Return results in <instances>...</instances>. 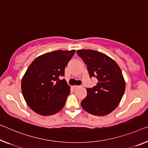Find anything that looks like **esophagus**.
Instances as JSON below:
<instances>
[{"label":"esophagus","instance_id":"esophagus-1","mask_svg":"<svg viewBox=\"0 0 148 148\" xmlns=\"http://www.w3.org/2000/svg\"><path fill=\"white\" fill-rule=\"evenodd\" d=\"M80 87H81V86H76V85L73 86L74 88H80Z\"/></svg>","mask_w":148,"mask_h":148}]
</instances>
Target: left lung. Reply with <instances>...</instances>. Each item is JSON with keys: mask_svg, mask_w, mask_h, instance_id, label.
Masks as SVG:
<instances>
[{"mask_svg": "<svg viewBox=\"0 0 148 148\" xmlns=\"http://www.w3.org/2000/svg\"><path fill=\"white\" fill-rule=\"evenodd\" d=\"M76 52L87 65L91 78L98 79L97 85L86 90L82 107L93 115L111 113L118 107L125 91V80L120 67L112 58L99 51L82 49Z\"/></svg>", "mask_w": 148, "mask_h": 148, "instance_id": "1", "label": "left lung"}]
</instances>
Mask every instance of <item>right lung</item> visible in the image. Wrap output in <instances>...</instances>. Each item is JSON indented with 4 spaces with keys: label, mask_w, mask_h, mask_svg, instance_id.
I'll use <instances>...</instances> for the list:
<instances>
[{
    "label": "right lung",
    "mask_w": 148,
    "mask_h": 148,
    "mask_svg": "<svg viewBox=\"0 0 148 148\" xmlns=\"http://www.w3.org/2000/svg\"><path fill=\"white\" fill-rule=\"evenodd\" d=\"M75 50H58L37 57L27 68L21 88L27 105L36 113L53 115L64 107L70 87L64 79V69Z\"/></svg>",
    "instance_id": "obj_1"
}]
</instances>
